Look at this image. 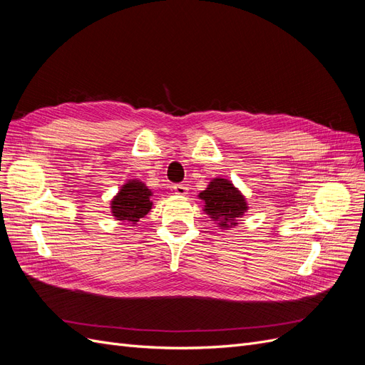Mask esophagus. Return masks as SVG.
Masks as SVG:
<instances>
[{
	"mask_svg": "<svg viewBox=\"0 0 365 365\" xmlns=\"http://www.w3.org/2000/svg\"><path fill=\"white\" fill-rule=\"evenodd\" d=\"M172 189L176 195H180V196H185L187 193H189V189H187V187L182 185V184H175Z\"/></svg>",
	"mask_w": 365,
	"mask_h": 365,
	"instance_id": "1",
	"label": "esophagus"
}]
</instances>
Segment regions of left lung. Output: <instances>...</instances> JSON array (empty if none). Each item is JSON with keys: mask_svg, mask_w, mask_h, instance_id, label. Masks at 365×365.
Listing matches in <instances>:
<instances>
[{"mask_svg": "<svg viewBox=\"0 0 365 365\" xmlns=\"http://www.w3.org/2000/svg\"><path fill=\"white\" fill-rule=\"evenodd\" d=\"M197 197L204 202V213L220 230L237 227L239 217L250 210L245 195L222 176H216L210 181L205 190L197 195Z\"/></svg>", "mask_w": 365, "mask_h": 365, "instance_id": "1", "label": "left lung"}]
</instances>
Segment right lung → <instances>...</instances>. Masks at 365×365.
<instances>
[{"instance_id":"obj_1","label":"right lung","mask_w":365,"mask_h":365,"mask_svg":"<svg viewBox=\"0 0 365 365\" xmlns=\"http://www.w3.org/2000/svg\"><path fill=\"white\" fill-rule=\"evenodd\" d=\"M152 190L145 182L137 178L128 180L113 196L109 204L111 215L115 220L129 222L132 224L130 227H135L138 220L152 210Z\"/></svg>"}]
</instances>
